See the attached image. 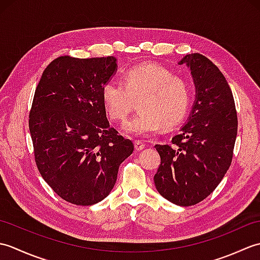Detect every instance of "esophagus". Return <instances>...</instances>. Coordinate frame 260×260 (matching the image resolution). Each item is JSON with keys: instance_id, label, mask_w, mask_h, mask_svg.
<instances>
[{"instance_id": "34e87169", "label": "esophagus", "mask_w": 260, "mask_h": 260, "mask_svg": "<svg viewBox=\"0 0 260 260\" xmlns=\"http://www.w3.org/2000/svg\"><path fill=\"white\" fill-rule=\"evenodd\" d=\"M134 145H135V148L137 151H142L143 148L145 147V144L144 143H143L142 141H139V140H136L135 142H134Z\"/></svg>"}]
</instances>
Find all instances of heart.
Listing matches in <instances>:
<instances>
[{"instance_id":"1","label":"heart","mask_w":260,"mask_h":260,"mask_svg":"<svg viewBox=\"0 0 260 260\" xmlns=\"http://www.w3.org/2000/svg\"><path fill=\"white\" fill-rule=\"evenodd\" d=\"M139 101V113L123 124L126 134L147 136L162 125L173 127L185 117L190 106L187 82L155 63L132 67L123 77V84L107 81L102 88V101L107 115L124 120Z\"/></svg>"}]
</instances>
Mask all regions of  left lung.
<instances>
[{"label":"left lung","mask_w":260,"mask_h":260,"mask_svg":"<svg viewBox=\"0 0 260 260\" xmlns=\"http://www.w3.org/2000/svg\"><path fill=\"white\" fill-rule=\"evenodd\" d=\"M179 64L191 71L196 99L172 143L155 145L161 164L154 183L167 200L189 207L211 194L227 173L238 120L233 92L217 66L200 53L185 54Z\"/></svg>","instance_id":"8db88e82"}]
</instances>
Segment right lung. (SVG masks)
<instances>
[{
	"label": "right lung",
	"instance_id": "obj_1",
	"mask_svg": "<svg viewBox=\"0 0 260 260\" xmlns=\"http://www.w3.org/2000/svg\"><path fill=\"white\" fill-rule=\"evenodd\" d=\"M116 71L114 57H60L43 71L35 92L29 128L39 172L77 206L104 200L134 151L132 141L110 127L102 101V88Z\"/></svg>",
	"mask_w": 260,
	"mask_h": 260
}]
</instances>
